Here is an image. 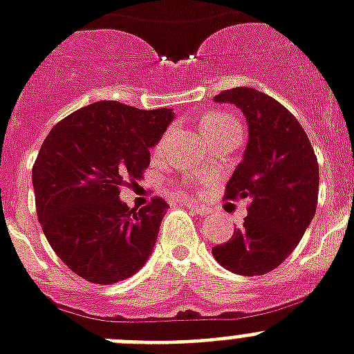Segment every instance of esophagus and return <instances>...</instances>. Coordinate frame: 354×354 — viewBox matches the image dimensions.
Wrapping results in <instances>:
<instances>
[{
    "label": "esophagus",
    "instance_id": "obj_1",
    "mask_svg": "<svg viewBox=\"0 0 354 354\" xmlns=\"http://www.w3.org/2000/svg\"><path fill=\"white\" fill-rule=\"evenodd\" d=\"M183 205L187 207V209H191V211H194L196 214H200V216H205L207 212H209V209L203 205H200V203H192V202H183Z\"/></svg>",
    "mask_w": 354,
    "mask_h": 354
}]
</instances>
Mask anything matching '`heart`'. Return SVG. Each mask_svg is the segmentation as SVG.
I'll return each mask as SVG.
<instances>
[{
	"label": "heart",
	"mask_w": 354,
	"mask_h": 354,
	"mask_svg": "<svg viewBox=\"0 0 354 354\" xmlns=\"http://www.w3.org/2000/svg\"><path fill=\"white\" fill-rule=\"evenodd\" d=\"M200 131L209 140V138L222 136V134H227V132L240 131V125H238L236 118L231 116V114L214 111L200 118Z\"/></svg>",
	"instance_id": "1"
}]
</instances>
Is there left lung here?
Wrapping results in <instances>:
<instances>
[{
    "label": "left lung",
    "instance_id": "left-lung-1",
    "mask_svg": "<svg viewBox=\"0 0 354 354\" xmlns=\"http://www.w3.org/2000/svg\"><path fill=\"white\" fill-rule=\"evenodd\" d=\"M214 102L242 109L249 125L242 162L225 185L227 200L247 198L249 207L243 225L212 247V257L227 271L260 277L283 263L315 218L317 154L297 118L266 93L236 87Z\"/></svg>",
    "mask_w": 354,
    "mask_h": 354
}]
</instances>
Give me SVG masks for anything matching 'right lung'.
Segmentation results:
<instances>
[{"mask_svg":"<svg viewBox=\"0 0 354 354\" xmlns=\"http://www.w3.org/2000/svg\"><path fill=\"white\" fill-rule=\"evenodd\" d=\"M172 109L91 103L56 123L32 167L37 220L59 260L83 280L111 286L136 274L156 245L167 202L142 209L120 200L140 180Z\"/></svg>","mask_w":354,"mask_h":354,"instance_id":"right-lung-1","label":"right lung"}]
</instances>
